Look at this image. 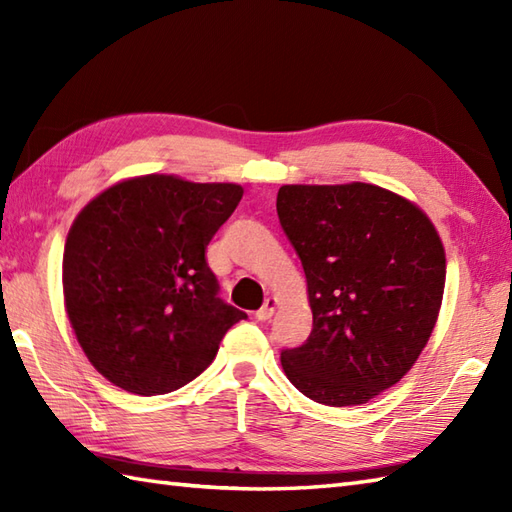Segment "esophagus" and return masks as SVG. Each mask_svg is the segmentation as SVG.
I'll return each mask as SVG.
<instances>
[{"label":"esophagus","instance_id":"obj_1","mask_svg":"<svg viewBox=\"0 0 512 512\" xmlns=\"http://www.w3.org/2000/svg\"><path fill=\"white\" fill-rule=\"evenodd\" d=\"M275 308H277V299H275V297H268V299L264 301V306L255 312V319H257V321H268L270 317H273Z\"/></svg>","mask_w":512,"mask_h":512}]
</instances>
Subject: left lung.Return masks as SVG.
<instances>
[{
	"mask_svg": "<svg viewBox=\"0 0 512 512\" xmlns=\"http://www.w3.org/2000/svg\"><path fill=\"white\" fill-rule=\"evenodd\" d=\"M277 215L308 281L312 332L281 350L303 396L363 405L396 385L436 328L447 259L416 204L376 184H284Z\"/></svg>",
	"mask_w": 512,
	"mask_h": 512,
	"instance_id": "8db88e82",
	"label": "left lung"
}]
</instances>
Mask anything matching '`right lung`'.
<instances>
[{"label":"right lung","mask_w":512,"mask_h":512,"mask_svg":"<svg viewBox=\"0 0 512 512\" xmlns=\"http://www.w3.org/2000/svg\"><path fill=\"white\" fill-rule=\"evenodd\" d=\"M244 189L176 176L129 178L76 215L63 297L85 356L129 394L158 396L200 376L246 312L217 297L206 246Z\"/></svg>","instance_id":"right-lung-1"}]
</instances>
